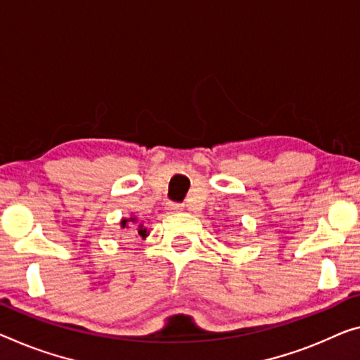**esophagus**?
I'll list each match as a JSON object with an SVG mask.
<instances>
[{
	"label": "esophagus",
	"mask_w": 360,
	"mask_h": 360,
	"mask_svg": "<svg viewBox=\"0 0 360 360\" xmlns=\"http://www.w3.org/2000/svg\"><path fill=\"white\" fill-rule=\"evenodd\" d=\"M167 211L169 212H180V211H184V206H181V204H179V202H169L167 204Z\"/></svg>",
	"instance_id": "34e87169"
}]
</instances>
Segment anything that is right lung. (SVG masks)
<instances>
[{
  "mask_svg": "<svg viewBox=\"0 0 360 360\" xmlns=\"http://www.w3.org/2000/svg\"><path fill=\"white\" fill-rule=\"evenodd\" d=\"M130 224H136V217H130V219H122V220H120V226H122V229H129ZM136 233L140 235L141 238H146L148 236V231H146L145 226H143V224H140V225L136 226Z\"/></svg>",
  "mask_w": 360,
  "mask_h": 360,
  "instance_id": "obj_1",
  "label": "right lung"
}]
</instances>
